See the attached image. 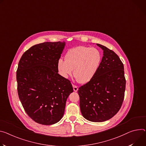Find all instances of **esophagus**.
Instances as JSON below:
<instances>
[{
  "instance_id": "34e87169",
  "label": "esophagus",
  "mask_w": 146,
  "mask_h": 146,
  "mask_svg": "<svg viewBox=\"0 0 146 146\" xmlns=\"http://www.w3.org/2000/svg\"><path fill=\"white\" fill-rule=\"evenodd\" d=\"M73 90H74V91L77 92V90H78V87L76 86H75V85H74V84H73Z\"/></svg>"
}]
</instances>
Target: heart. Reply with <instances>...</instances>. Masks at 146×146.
<instances>
[{
    "instance_id": "b5f03b06",
    "label": "heart",
    "mask_w": 146,
    "mask_h": 146,
    "mask_svg": "<svg viewBox=\"0 0 146 146\" xmlns=\"http://www.w3.org/2000/svg\"><path fill=\"white\" fill-rule=\"evenodd\" d=\"M101 55L95 48L78 46L69 49L64 56V60L59 59L57 69L63 77L67 78L73 70V76L77 82L85 84L92 80L100 67Z\"/></svg>"
}]
</instances>
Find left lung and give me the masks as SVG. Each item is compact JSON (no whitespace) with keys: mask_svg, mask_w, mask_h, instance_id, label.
Wrapping results in <instances>:
<instances>
[{"mask_svg":"<svg viewBox=\"0 0 146 146\" xmlns=\"http://www.w3.org/2000/svg\"><path fill=\"white\" fill-rule=\"evenodd\" d=\"M97 45L104 50L98 70L77 92L83 117L91 122H101L112 117L121 109L126 79L123 64L117 55L103 45Z\"/></svg>","mask_w":146,"mask_h":146,"instance_id":"8db88e82","label":"left lung"}]
</instances>
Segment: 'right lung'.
I'll return each mask as SVG.
<instances>
[{
    "mask_svg": "<svg viewBox=\"0 0 146 146\" xmlns=\"http://www.w3.org/2000/svg\"><path fill=\"white\" fill-rule=\"evenodd\" d=\"M64 42H46L31 46L22 55L16 72L19 99L27 114L45 125L59 122L73 88L59 74L57 62Z\"/></svg>",
    "mask_w": 146,
    "mask_h": 146,
    "instance_id": "right-lung-1",
    "label": "right lung"
}]
</instances>
